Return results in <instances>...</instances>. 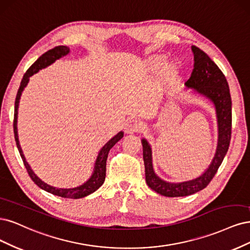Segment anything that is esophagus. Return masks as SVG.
<instances>
[{"label":"esophagus","mask_w":250,"mask_h":250,"mask_svg":"<svg viewBox=\"0 0 250 250\" xmlns=\"http://www.w3.org/2000/svg\"><path fill=\"white\" fill-rule=\"evenodd\" d=\"M141 127V124L139 120L137 119H131L125 125V132L126 134H133L138 132Z\"/></svg>","instance_id":"34e87169"}]
</instances>
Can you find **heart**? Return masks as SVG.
I'll return each mask as SVG.
<instances>
[{
    "mask_svg": "<svg viewBox=\"0 0 250 250\" xmlns=\"http://www.w3.org/2000/svg\"><path fill=\"white\" fill-rule=\"evenodd\" d=\"M165 58L163 56H152L148 58L146 62V65L150 70H157L159 69L162 64L164 63ZM161 74L164 78H173L178 75V67H176L173 63H167L161 69Z\"/></svg>",
    "mask_w": 250,
    "mask_h": 250,
    "instance_id": "b5f03b06",
    "label": "heart"
}]
</instances>
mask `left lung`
<instances>
[{
  "mask_svg": "<svg viewBox=\"0 0 250 250\" xmlns=\"http://www.w3.org/2000/svg\"><path fill=\"white\" fill-rule=\"evenodd\" d=\"M192 52L194 55V68L185 85L214 104L218 124V144L210 166L200 176L187 182L169 183L160 179L155 173L149 143L146 139L141 140L146 184L150 189L167 197L187 196L206 188L221 165L230 142L231 99L227 78L215 62L199 47L193 45Z\"/></svg>",
  "mask_w": 250,
  "mask_h": 250,
  "instance_id": "8db88e82",
  "label": "left lung"
}]
</instances>
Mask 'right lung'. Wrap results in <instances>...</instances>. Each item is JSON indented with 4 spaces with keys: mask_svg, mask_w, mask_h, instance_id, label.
Instances as JSON below:
<instances>
[{
    "mask_svg": "<svg viewBox=\"0 0 250 250\" xmlns=\"http://www.w3.org/2000/svg\"><path fill=\"white\" fill-rule=\"evenodd\" d=\"M69 53V47L65 45H59L56 46L54 49L47 51L43 55L40 56V57L32 64L30 68L26 71V74L23 75L22 80L21 82V86L19 88V91L17 94V99H15V104H14V120H13V131H14V138L15 142H17V146L20 151V155L22 159L23 165H25L27 171L30 175V178L32 179L39 188H42V190L52 193L54 195L61 196L64 198H82L87 195L91 194L94 191L98 190L102 185L104 182V178H106V162H107V158L109 150L115 146V143H117L120 139L124 137V132H119L117 135H115L113 138H111L104 146L103 148L100 150L98 158H96L95 164H94V169L91 176L89 180L86 181L84 184H82L81 186L76 187V188H69V189H62V188H56L53 186H50L46 183L42 182L40 180L38 176L34 173V171L32 170L30 165L26 161L25 156L22 154L21 147L20 146V141H19V135H18V114H19V104H20V100H21V92L25 89V87L29 83V79L30 77L33 76L36 72H38L40 69L45 68L46 66L51 65L52 63H54L56 60L60 59L61 57H64Z\"/></svg>",
    "mask_w": 250,
    "mask_h": 250,
    "instance_id": "obj_1",
    "label": "right lung"
}]
</instances>
